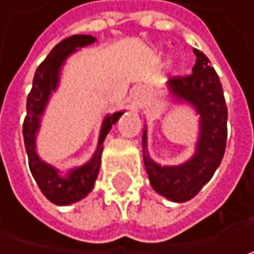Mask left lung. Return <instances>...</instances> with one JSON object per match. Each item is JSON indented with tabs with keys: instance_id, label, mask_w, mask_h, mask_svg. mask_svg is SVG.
Wrapping results in <instances>:
<instances>
[{
	"instance_id": "obj_1",
	"label": "left lung",
	"mask_w": 254,
	"mask_h": 254,
	"mask_svg": "<svg viewBox=\"0 0 254 254\" xmlns=\"http://www.w3.org/2000/svg\"><path fill=\"white\" fill-rule=\"evenodd\" d=\"M196 64L192 73L172 76L168 87L177 100L190 103L200 116V134L196 152L180 167H160L147 154L145 131L142 135L144 164L152 188L174 202L192 199L213 177L226 150L228 107L219 76L206 55L193 49Z\"/></svg>"
}]
</instances>
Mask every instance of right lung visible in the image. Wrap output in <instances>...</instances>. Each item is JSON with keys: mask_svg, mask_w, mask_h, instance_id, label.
Instances as JSON below:
<instances>
[{"mask_svg": "<svg viewBox=\"0 0 254 254\" xmlns=\"http://www.w3.org/2000/svg\"><path fill=\"white\" fill-rule=\"evenodd\" d=\"M96 39L92 35H73L56 45L44 62L38 66L34 76L32 89L26 99V116L22 126V134L29 161V170L32 172L39 190L55 205H69L77 202L93 190L94 181L100 170L102 144L113 124H116L123 114V112H117L106 117L100 131L99 145L93 158L87 164L70 171L66 178L61 177L54 167L42 161L35 151V137L39 128V120L51 93L54 92L59 83L61 66L69 55L73 54L76 48L90 45Z\"/></svg>", "mask_w": 254, "mask_h": 254, "instance_id": "1", "label": "right lung"}]
</instances>
